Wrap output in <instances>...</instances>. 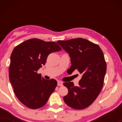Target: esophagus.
<instances>
[{"label": "esophagus", "mask_w": 122, "mask_h": 122, "mask_svg": "<svg viewBox=\"0 0 122 122\" xmlns=\"http://www.w3.org/2000/svg\"><path fill=\"white\" fill-rule=\"evenodd\" d=\"M58 86H63V83L61 81H58Z\"/></svg>", "instance_id": "obj_1"}]
</instances>
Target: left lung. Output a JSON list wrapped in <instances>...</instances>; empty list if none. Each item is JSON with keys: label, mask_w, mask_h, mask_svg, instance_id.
<instances>
[{"label": "left lung", "mask_w": 122, "mask_h": 122, "mask_svg": "<svg viewBox=\"0 0 122 122\" xmlns=\"http://www.w3.org/2000/svg\"><path fill=\"white\" fill-rule=\"evenodd\" d=\"M57 43L71 57L70 72L76 69L82 74L78 86L73 82L63 83L68 89V94L63 97L64 102L73 109L87 108L103 88L107 70L103 51L98 45L81 38Z\"/></svg>", "instance_id": "8db88e82"}]
</instances>
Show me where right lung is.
<instances>
[{"label": "right lung", "instance_id": "add662e5", "mask_svg": "<svg viewBox=\"0 0 122 122\" xmlns=\"http://www.w3.org/2000/svg\"><path fill=\"white\" fill-rule=\"evenodd\" d=\"M56 42L33 38L20 43L10 56L9 77L14 92L24 106L36 109L46 104L57 81L46 80L38 74L51 53L61 51Z\"/></svg>", "mask_w": 122, "mask_h": 122}]
</instances>
